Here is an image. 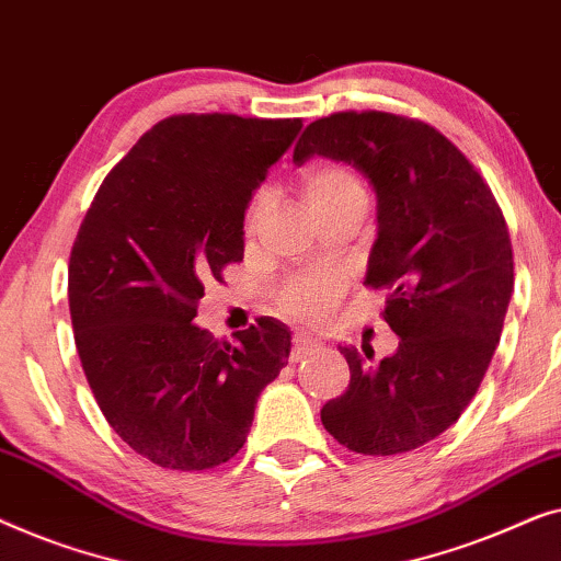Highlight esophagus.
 Instances as JSON below:
<instances>
[{
  "label": "esophagus",
  "instance_id": "1",
  "mask_svg": "<svg viewBox=\"0 0 561 561\" xmlns=\"http://www.w3.org/2000/svg\"><path fill=\"white\" fill-rule=\"evenodd\" d=\"M318 348H320L318 341H312L310 335H297L295 343H291L289 358H291V363H297V360H302L307 356H312V353L318 351Z\"/></svg>",
  "mask_w": 561,
  "mask_h": 561
}]
</instances>
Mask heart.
Masks as SVG:
<instances>
[{
    "mask_svg": "<svg viewBox=\"0 0 561 561\" xmlns=\"http://www.w3.org/2000/svg\"><path fill=\"white\" fill-rule=\"evenodd\" d=\"M302 198L310 205L314 216H328L351 203H366V185L363 180L341 162H314L302 172ZM266 195L259 193L247 205L243 216V231L254 233L259 218H262ZM341 284L333 274L305 272L295 274L277 289V307L297 320H314L328 310Z\"/></svg>",
    "mask_w": 561,
    "mask_h": 561,
    "instance_id": "obj_1",
    "label": "heart"
}]
</instances>
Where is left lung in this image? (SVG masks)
Returning a JSON list of instances; mask_svg holds the SVG:
<instances>
[{
	"label": "left lung",
	"instance_id": "left-lung-1",
	"mask_svg": "<svg viewBox=\"0 0 561 561\" xmlns=\"http://www.w3.org/2000/svg\"><path fill=\"white\" fill-rule=\"evenodd\" d=\"M348 162L376 191L366 284L386 289L393 356L341 345L351 383L320 420L360 455L427 445L460 420L501 341L514 251L506 218L468 157L435 126L386 112H337L307 126L295 162Z\"/></svg>",
	"mask_w": 561,
	"mask_h": 561
}]
</instances>
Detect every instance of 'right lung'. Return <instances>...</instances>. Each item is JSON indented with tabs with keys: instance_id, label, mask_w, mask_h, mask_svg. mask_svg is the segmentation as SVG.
I'll return each instance as SVG.
<instances>
[{
	"instance_id": "right-lung-1",
	"label": "right lung",
	"mask_w": 561,
	"mask_h": 561,
	"mask_svg": "<svg viewBox=\"0 0 561 561\" xmlns=\"http://www.w3.org/2000/svg\"><path fill=\"white\" fill-rule=\"evenodd\" d=\"M302 119L168 116L108 172L68 264L76 348L96 404L134 453L208 470L247 442L291 335L259 318L218 343L193 318L203 282L243 259L251 193Z\"/></svg>"
}]
</instances>
